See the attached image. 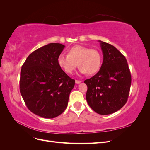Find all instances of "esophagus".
Segmentation results:
<instances>
[{
    "label": "esophagus",
    "instance_id": "1",
    "mask_svg": "<svg viewBox=\"0 0 150 150\" xmlns=\"http://www.w3.org/2000/svg\"><path fill=\"white\" fill-rule=\"evenodd\" d=\"M81 83V81L76 80V84H80Z\"/></svg>",
    "mask_w": 150,
    "mask_h": 150
}]
</instances>
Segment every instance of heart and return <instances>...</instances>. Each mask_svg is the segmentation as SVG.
Listing matches in <instances>:
<instances>
[{"instance_id": "heart-1", "label": "heart", "mask_w": 150, "mask_h": 150, "mask_svg": "<svg viewBox=\"0 0 150 150\" xmlns=\"http://www.w3.org/2000/svg\"><path fill=\"white\" fill-rule=\"evenodd\" d=\"M102 63L101 53L96 49L75 46L68 50L67 55L60 54L57 64L66 73L71 74L78 64L81 74H94L99 70Z\"/></svg>"}]
</instances>
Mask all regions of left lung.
Instances as JSON below:
<instances>
[{"instance_id":"1","label":"left lung","mask_w":150,"mask_h":150,"mask_svg":"<svg viewBox=\"0 0 150 150\" xmlns=\"http://www.w3.org/2000/svg\"><path fill=\"white\" fill-rule=\"evenodd\" d=\"M99 42L103 62L98 73L84 81L86 98L93 110L106 115L120 110L128 101L131 76L125 57L112 45Z\"/></svg>"}]
</instances>
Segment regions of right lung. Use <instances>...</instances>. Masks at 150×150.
<instances>
[{
	"mask_svg": "<svg viewBox=\"0 0 150 150\" xmlns=\"http://www.w3.org/2000/svg\"><path fill=\"white\" fill-rule=\"evenodd\" d=\"M65 46L50 43L32 52L22 66L20 92L29 110L44 118H54L67 108L75 80L57 64Z\"/></svg>",
	"mask_w": 150,
	"mask_h": 150,
	"instance_id": "obj_1",
	"label": "right lung"
}]
</instances>
